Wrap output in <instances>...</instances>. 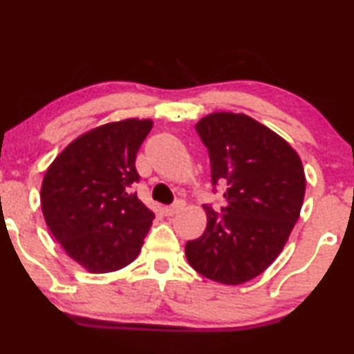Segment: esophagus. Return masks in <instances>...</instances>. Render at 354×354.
<instances>
[{
	"label": "esophagus",
	"mask_w": 354,
	"mask_h": 354,
	"mask_svg": "<svg viewBox=\"0 0 354 354\" xmlns=\"http://www.w3.org/2000/svg\"><path fill=\"white\" fill-rule=\"evenodd\" d=\"M183 207H185V201H176L174 204H171V206H166L163 211L166 216H173L176 214V212H180Z\"/></svg>",
	"instance_id": "1"
}]
</instances>
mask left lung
<instances>
[{
    "label": "left lung",
    "instance_id": "obj_1",
    "mask_svg": "<svg viewBox=\"0 0 354 354\" xmlns=\"http://www.w3.org/2000/svg\"><path fill=\"white\" fill-rule=\"evenodd\" d=\"M196 130L209 151L212 185L227 188L224 214L204 207L206 231L186 242V259L206 279L245 283L290 237L304 204V165L282 136L245 113H209Z\"/></svg>",
    "mask_w": 354,
    "mask_h": 354
}]
</instances>
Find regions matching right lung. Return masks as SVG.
Here are the masks:
<instances>
[{
    "label": "right lung",
    "instance_id": "1",
    "mask_svg": "<svg viewBox=\"0 0 354 354\" xmlns=\"http://www.w3.org/2000/svg\"><path fill=\"white\" fill-rule=\"evenodd\" d=\"M150 118H125L85 131L46 169L41 207L49 231L91 274L120 270L138 257L155 219L131 193L136 153Z\"/></svg>",
    "mask_w": 354,
    "mask_h": 354
}]
</instances>
